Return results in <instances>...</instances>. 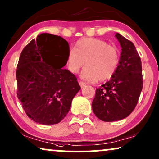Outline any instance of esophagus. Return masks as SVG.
I'll list each match as a JSON object with an SVG mask.
<instances>
[{
    "label": "esophagus",
    "instance_id": "34e87169",
    "mask_svg": "<svg viewBox=\"0 0 159 159\" xmlns=\"http://www.w3.org/2000/svg\"><path fill=\"white\" fill-rule=\"evenodd\" d=\"M78 83H79V85H80V86H81V88H83V87H84V86H86V84L84 83V82H83V81H78Z\"/></svg>",
    "mask_w": 159,
    "mask_h": 159
}]
</instances>
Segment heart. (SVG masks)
Returning a JSON list of instances; mask_svg holds the SVG:
<instances>
[{
    "mask_svg": "<svg viewBox=\"0 0 159 159\" xmlns=\"http://www.w3.org/2000/svg\"><path fill=\"white\" fill-rule=\"evenodd\" d=\"M120 62L118 48L97 39H84L78 41L75 48L67 54L66 62L71 73H77L84 64L87 65L81 77L89 81H104L113 76Z\"/></svg>",
    "mask_w": 159,
    "mask_h": 159,
    "instance_id": "b5f03b06",
    "label": "heart"
}]
</instances>
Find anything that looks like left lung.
I'll use <instances>...</instances> for the list:
<instances>
[{
  "instance_id": "left-lung-1",
  "label": "left lung",
  "mask_w": 159,
  "mask_h": 159,
  "mask_svg": "<svg viewBox=\"0 0 159 159\" xmlns=\"http://www.w3.org/2000/svg\"><path fill=\"white\" fill-rule=\"evenodd\" d=\"M121 46L118 69L111 80L96 89L92 102L95 116L103 121H116L129 115L143 89L142 62L132 42L116 34Z\"/></svg>"
}]
</instances>
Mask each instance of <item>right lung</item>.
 Listing matches in <instances>:
<instances>
[{
  "instance_id": "add662e5",
  "label": "right lung",
  "mask_w": 159,
  "mask_h": 159,
  "mask_svg": "<svg viewBox=\"0 0 159 159\" xmlns=\"http://www.w3.org/2000/svg\"><path fill=\"white\" fill-rule=\"evenodd\" d=\"M70 50L66 40L41 33L23 48L16 77L17 97L29 118L45 125L60 123L81 89L67 64Z\"/></svg>"
}]
</instances>
